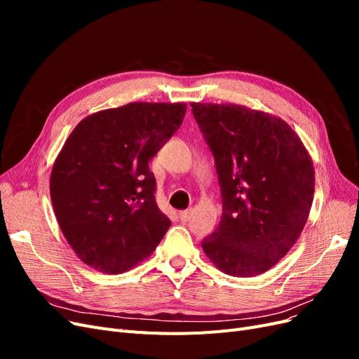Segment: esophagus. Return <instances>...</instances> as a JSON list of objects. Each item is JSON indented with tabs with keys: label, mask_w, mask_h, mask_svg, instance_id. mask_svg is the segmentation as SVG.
I'll return each mask as SVG.
<instances>
[{
	"label": "esophagus",
	"mask_w": 359,
	"mask_h": 359,
	"mask_svg": "<svg viewBox=\"0 0 359 359\" xmlns=\"http://www.w3.org/2000/svg\"><path fill=\"white\" fill-rule=\"evenodd\" d=\"M180 219L182 220V222H187L190 217H191V210H186V211H180Z\"/></svg>",
	"instance_id": "1"
}]
</instances>
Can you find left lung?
<instances>
[{
	"label": "left lung",
	"mask_w": 359,
	"mask_h": 359,
	"mask_svg": "<svg viewBox=\"0 0 359 359\" xmlns=\"http://www.w3.org/2000/svg\"><path fill=\"white\" fill-rule=\"evenodd\" d=\"M222 189L219 227L202 241L211 262L233 277L266 273L307 223L314 168L285 119L233 103H191Z\"/></svg>",
	"instance_id": "left-lung-1"
}]
</instances>
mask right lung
<instances>
[{"mask_svg": "<svg viewBox=\"0 0 359 359\" xmlns=\"http://www.w3.org/2000/svg\"><path fill=\"white\" fill-rule=\"evenodd\" d=\"M187 104L133 102L85 116L53 161L50 201L83 264L121 274L153 255L170 220L148 163L180 128Z\"/></svg>", "mask_w": 359, "mask_h": 359, "instance_id": "1", "label": "right lung"}]
</instances>
